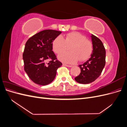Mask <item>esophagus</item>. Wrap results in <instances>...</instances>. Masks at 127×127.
I'll return each mask as SVG.
<instances>
[{"instance_id":"obj_1","label":"esophagus","mask_w":127,"mask_h":127,"mask_svg":"<svg viewBox=\"0 0 127 127\" xmlns=\"http://www.w3.org/2000/svg\"><path fill=\"white\" fill-rule=\"evenodd\" d=\"M63 65H64V66H65L68 67H72V66H71V65H68V64H64Z\"/></svg>"}]
</instances>
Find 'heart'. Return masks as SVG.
Listing matches in <instances>:
<instances>
[{
    "instance_id": "obj_1",
    "label": "heart",
    "mask_w": 127,
    "mask_h": 127,
    "mask_svg": "<svg viewBox=\"0 0 127 127\" xmlns=\"http://www.w3.org/2000/svg\"><path fill=\"white\" fill-rule=\"evenodd\" d=\"M52 46L53 51L57 54L67 51L70 47V51L61 53L58 57L59 60L68 64H75L79 59L85 61L92 52L91 42L78 32L68 34L65 39L62 36H57L53 41Z\"/></svg>"
}]
</instances>
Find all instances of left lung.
I'll list each match as a JSON object with an SVG mask.
<instances>
[{"mask_svg":"<svg viewBox=\"0 0 127 127\" xmlns=\"http://www.w3.org/2000/svg\"><path fill=\"white\" fill-rule=\"evenodd\" d=\"M93 51L90 58L83 64L79 65L80 74L76 77V81L86 84L94 82L100 76L105 64L106 52L102 41L97 37L91 34Z\"/></svg>","mask_w":127,"mask_h":127,"instance_id":"1","label":"left lung"}]
</instances>
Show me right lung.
<instances>
[{
  "instance_id": "add662e5",
  "label": "right lung",
  "mask_w": 127,
  "mask_h": 127,
  "mask_svg": "<svg viewBox=\"0 0 127 127\" xmlns=\"http://www.w3.org/2000/svg\"><path fill=\"white\" fill-rule=\"evenodd\" d=\"M61 32L46 30L36 33L27 41L23 59L24 70L36 84L47 85L55 79L57 70L62 63L57 60L52 51V43ZM48 59L51 60L46 63Z\"/></svg>"
}]
</instances>
